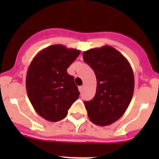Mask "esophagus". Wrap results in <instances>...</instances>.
I'll return each instance as SVG.
<instances>
[{
	"label": "esophagus",
	"instance_id": "34e87169",
	"mask_svg": "<svg viewBox=\"0 0 159 159\" xmlns=\"http://www.w3.org/2000/svg\"><path fill=\"white\" fill-rule=\"evenodd\" d=\"M78 90H79V92L82 93V92H83V87H82H82H78Z\"/></svg>",
	"mask_w": 159,
	"mask_h": 159
}]
</instances>
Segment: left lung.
<instances>
[{"instance_id": "left-lung-1", "label": "left lung", "mask_w": 159, "mask_h": 159, "mask_svg": "<svg viewBox=\"0 0 159 159\" xmlns=\"http://www.w3.org/2000/svg\"><path fill=\"white\" fill-rule=\"evenodd\" d=\"M82 56L97 81L93 99L84 102L88 117L97 125H109L123 116L130 103L134 87L132 67L119 51L108 45L85 51Z\"/></svg>"}]
</instances>
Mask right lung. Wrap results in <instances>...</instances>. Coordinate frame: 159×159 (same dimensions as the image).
I'll list each match as a JSON object with an SVG mask.
<instances>
[{
    "mask_svg": "<svg viewBox=\"0 0 159 159\" xmlns=\"http://www.w3.org/2000/svg\"><path fill=\"white\" fill-rule=\"evenodd\" d=\"M80 51L60 44L44 48L32 60L26 75L29 99L37 113L48 121L66 117L80 92L67 69Z\"/></svg>",
    "mask_w": 159,
    "mask_h": 159,
    "instance_id": "add662e5",
    "label": "right lung"
}]
</instances>
